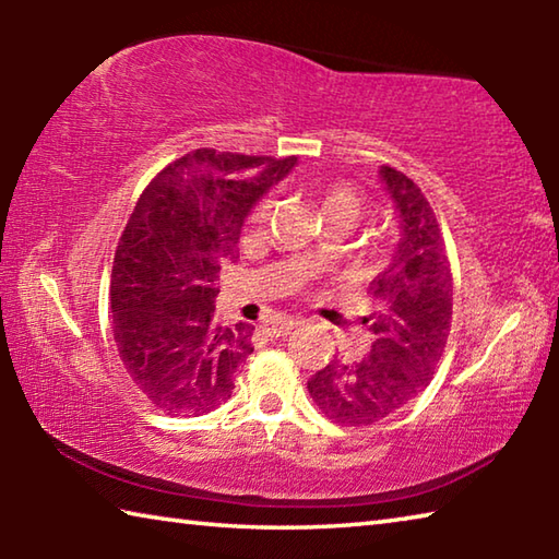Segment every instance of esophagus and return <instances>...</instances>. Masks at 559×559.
<instances>
[{
    "label": "esophagus",
    "instance_id": "34e87169",
    "mask_svg": "<svg viewBox=\"0 0 559 559\" xmlns=\"http://www.w3.org/2000/svg\"><path fill=\"white\" fill-rule=\"evenodd\" d=\"M296 320H266V323H263V333L269 337H286L296 330Z\"/></svg>",
    "mask_w": 559,
    "mask_h": 559
}]
</instances>
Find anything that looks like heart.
I'll return each mask as SVG.
<instances>
[{"label":"heart","mask_w":559,"mask_h":559,"mask_svg":"<svg viewBox=\"0 0 559 559\" xmlns=\"http://www.w3.org/2000/svg\"><path fill=\"white\" fill-rule=\"evenodd\" d=\"M273 210L271 197H261L251 210V222H266ZM320 210H323L325 222L328 219H345L349 224H357L367 212V197L362 189H357L349 182H333L323 189L320 194Z\"/></svg>","instance_id":"b5f03b06"}]
</instances>
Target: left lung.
I'll use <instances>...</instances> for the list:
<instances>
[{
  "instance_id": "1",
  "label": "left lung",
  "mask_w": 559,
  "mask_h": 559,
  "mask_svg": "<svg viewBox=\"0 0 559 559\" xmlns=\"http://www.w3.org/2000/svg\"><path fill=\"white\" fill-rule=\"evenodd\" d=\"M380 175L400 212L402 241L370 283L372 347L308 380L318 409L337 427H370L427 390L451 333L453 276L437 214L414 179L390 165Z\"/></svg>"
}]
</instances>
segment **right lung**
<instances>
[{
	"mask_svg": "<svg viewBox=\"0 0 559 559\" xmlns=\"http://www.w3.org/2000/svg\"><path fill=\"white\" fill-rule=\"evenodd\" d=\"M293 165V155L200 147L159 169L140 194L112 259V340L159 412L200 416L231 396L253 353V325L212 323L214 283L222 263L239 259L246 214Z\"/></svg>",
	"mask_w": 559,
	"mask_h": 559,
	"instance_id": "obj_1",
	"label": "right lung"
}]
</instances>
